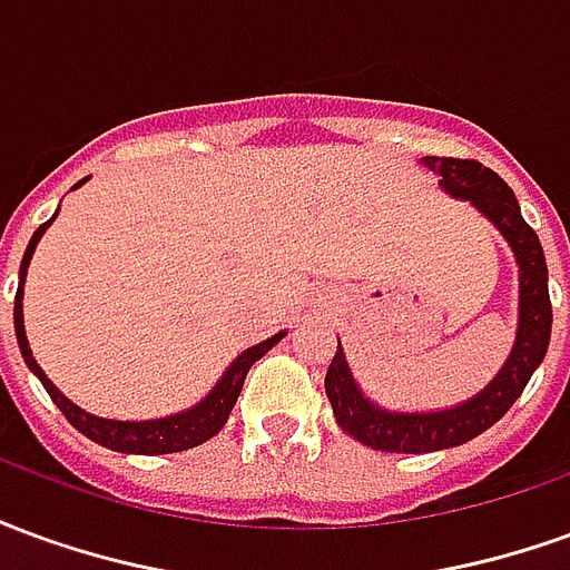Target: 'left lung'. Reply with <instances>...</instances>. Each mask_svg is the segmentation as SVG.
<instances>
[{"label": "left lung", "mask_w": 570, "mask_h": 570, "mask_svg": "<svg viewBox=\"0 0 570 570\" xmlns=\"http://www.w3.org/2000/svg\"><path fill=\"white\" fill-rule=\"evenodd\" d=\"M424 164L442 176L440 186L449 195L473 200V207L485 213L491 223L498 225V232L510 240L515 262H519V335L501 375L482 394L466 400L464 406L428 412V415H406V412L400 415V412L372 406L351 379L345 354L338 345L326 370V396L333 403L335 421L354 440L379 452H436V449H452L479 436L482 430H489L494 421L507 415V409L525 391L528 379L534 375L550 347L552 305L550 289H547V259H543V247L534 228L519 213L513 188L473 158L428 155Z\"/></svg>", "instance_id": "left-lung-1"}]
</instances>
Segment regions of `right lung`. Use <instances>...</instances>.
<instances>
[{"label":"right lung","instance_id":"1","mask_svg":"<svg viewBox=\"0 0 570 570\" xmlns=\"http://www.w3.org/2000/svg\"><path fill=\"white\" fill-rule=\"evenodd\" d=\"M85 183V179H81ZM79 183V186H81ZM57 213L36 228V235L30 237V247L23 253V262H20V284H18V296H14V333H18V345L20 354L27 360V366H30L36 375H39V382L45 384V391L48 396L55 400L57 409L67 415V421L72 428L85 433L88 440L100 442L106 449H112V452H128V454H170V452H186V449H195L200 442H207L210 436H216L223 424L232 415V409L237 403V394H240V387H244V379H247L249 366L262 357V354H268L284 333L272 335L268 342H262V345L249 347L244 351L240 357L228 366L219 384L213 387L210 394L200 400L198 406L188 409V412H179V415H170V419H155V421H109V419H97V415H88V412H81L79 406H72L67 396L57 391L55 384L45 379L42 366L32 360L30 342H27V333H23V281H27V265L32 259V249L39 244V237L45 235V228L55 223Z\"/></svg>","mask_w":570,"mask_h":570}]
</instances>
